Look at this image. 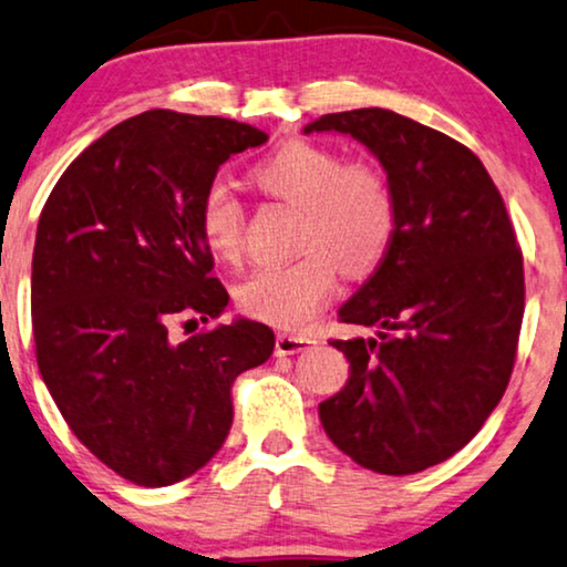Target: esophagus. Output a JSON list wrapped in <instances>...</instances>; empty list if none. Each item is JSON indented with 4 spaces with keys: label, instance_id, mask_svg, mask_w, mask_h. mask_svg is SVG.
Here are the masks:
<instances>
[{
    "label": "esophagus",
    "instance_id": "obj_1",
    "mask_svg": "<svg viewBox=\"0 0 567 567\" xmlns=\"http://www.w3.org/2000/svg\"><path fill=\"white\" fill-rule=\"evenodd\" d=\"M316 344L313 337L308 334H277V342H275V352L277 354H296V352H303L308 347Z\"/></svg>",
    "mask_w": 567,
    "mask_h": 567
}]
</instances>
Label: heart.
I'll list each match as a JSON object with an SVG mask.
<instances>
[{"mask_svg": "<svg viewBox=\"0 0 567 567\" xmlns=\"http://www.w3.org/2000/svg\"><path fill=\"white\" fill-rule=\"evenodd\" d=\"M271 199L300 209L298 251L290 264H269L236 288L238 308L279 329H300L319 313L337 285V271L360 277L386 259L396 236V196L379 165L337 150L290 140L254 168ZM199 233L217 261L244 251V207L225 181H213L199 202Z\"/></svg>", "mask_w": 567, "mask_h": 567, "instance_id": "1", "label": "heart"}]
</instances>
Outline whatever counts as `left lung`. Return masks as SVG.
Instances as JSON below:
<instances>
[{
    "mask_svg": "<svg viewBox=\"0 0 567 567\" xmlns=\"http://www.w3.org/2000/svg\"><path fill=\"white\" fill-rule=\"evenodd\" d=\"M379 157L396 196L386 259L339 308L379 339H331L350 381L319 404L352 462L414 474L462 451L508 389L524 319V256L503 196L470 147L386 109L327 113Z\"/></svg>",
    "mask_w": 567,
    "mask_h": 567,
    "instance_id": "left-lung-1",
    "label": "left lung"
}]
</instances>
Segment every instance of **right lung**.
<instances>
[{"instance_id":"1","label":"right lung","mask_w":567,"mask_h":567,"mask_svg":"<svg viewBox=\"0 0 567 567\" xmlns=\"http://www.w3.org/2000/svg\"><path fill=\"white\" fill-rule=\"evenodd\" d=\"M264 142L233 118L145 111L74 157L43 205L30 285L38 371L82 446L134 485L202 470L233 425V381L275 350V331L248 319L171 334L228 306L199 202L230 155Z\"/></svg>"}]
</instances>
